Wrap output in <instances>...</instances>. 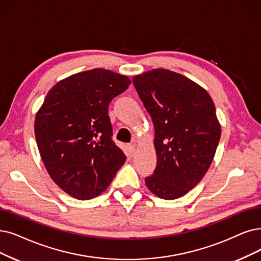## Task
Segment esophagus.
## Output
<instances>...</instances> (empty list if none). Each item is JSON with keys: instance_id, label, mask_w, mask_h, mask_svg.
I'll list each match as a JSON object with an SVG mask.
<instances>
[{"instance_id": "1", "label": "esophagus", "mask_w": 261, "mask_h": 261, "mask_svg": "<svg viewBox=\"0 0 261 261\" xmlns=\"http://www.w3.org/2000/svg\"><path fill=\"white\" fill-rule=\"evenodd\" d=\"M135 151H136V148H135L134 144H129L127 147V152H128V155L129 156H134L135 154Z\"/></svg>"}]
</instances>
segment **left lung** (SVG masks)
I'll use <instances>...</instances> for the list:
<instances>
[{
    "label": "left lung",
    "instance_id": "left-lung-1",
    "mask_svg": "<svg viewBox=\"0 0 261 261\" xmlns=\"http://www.w3.org/2000/svg\"><path fill=\"white\" fill-rule=\"evenodd\" d=\"M133 83L155 130L158 164L145 184L163 199H176L202 180L214 159L221 138L214 102L196 82L165 68L135 76Z\"/></svg>",
    "mask_w": 261,
    "mask_h": 261
}]
</instances>
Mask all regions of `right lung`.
Wrapping results in <instances>:
<instances>
[{
    "label": "right lung",
    "mask_w": 261,
    "mask_h": 261,
    "mask_svg": "<svg viewBox=\"0 0 261 261\" xmlns=\"http://www.w3.org/2000/svg\"><path fill=\"white\" fill-rule=\"evenodd\" d=\"M128 77L94 68L51 88L35 117L37 147L51 179L79 200L105 191L126 161L113 142L109 102L128 88Z\"/></svg>",
    "instance_id": "obj_1"
}]
</instances>
